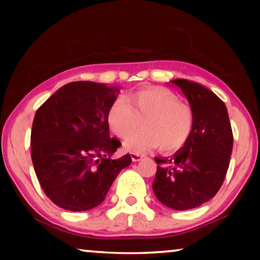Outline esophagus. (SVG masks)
I'll list each match as a JSON object with an SVG mask.
<instances>
[{"label":"esophagus","instance_id":"esophagus-1","mask_svg":"<svg viewBox=\"0 0 260 260\" xmlns=\"http://www.w3.org/2000/svg\"><path fill=\"white\" fill-rule=\"evenodd\" d=\"M144 156L143 155H141V154H131V159H133L134 162H138V161H141L142 158H143Z\"/></svg>","mask_w":260,"mask_h":260}]
</instances>
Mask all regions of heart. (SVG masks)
Listing matches in <instances>:
<instances>
[{"label":"heart","mask_w":260,"mask_h":260,"mask_svg":"<svg viewBox=\"0 0 260 260\" xmlns=\"http://www.w3.org/2000/svg\"><path fill=\"white\" fill-rule=\"evenodd\" d=\"M142 122L145 129L132 134ZM111 130L120 138L126 151L143 154L159 147L172 154L190 140L195 117L189 105L179 102L176 94L163 87H145L127 94L125 102L113 103L108 115Z\"/></svg>","instance_id":"heart-1"}]
</instances>
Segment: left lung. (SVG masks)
Returning a JSON list of instances; mask_svg holds the SVG:
<instances>
[{
	"instance_id": "8db88e82",
	"label": "left lung",
	"mask_w": 260,
	"mask_h": 260,
	"mask_svg": "<svg viewBox=\"0 0 260 260\" xmlns=\"http://www.w3.org/2000/svg\"><path fill=\"white\" fill-rule=\"evenodd\" d=\"M186 95L194 112L190 140L172 157L158 158L152 189L159 202L175 211H187L211 200L229 170L233 134L221 99L202 85L172 80Z\"/></svg>"
}]
</instances>
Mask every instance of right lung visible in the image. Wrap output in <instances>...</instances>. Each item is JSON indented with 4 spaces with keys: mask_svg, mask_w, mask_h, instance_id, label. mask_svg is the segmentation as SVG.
<instances>
[{
    "mask_svg": "<svg viewBox=\"0 0 260 260\" xmlns=\"http://www.w3.org/2000/svg\"><path fill=\"white\" fill-rule=\"evenodd\" d=\"M118 87L73 81L37 110L30 135L34 170L53 204L81 212L104 201L129 154L112 159L122 143L110 137L108 115Z\"/></svg>",
    "mask_w": 260,
    "mask_h": 260,
    "instance_id": "add662e5",
    "label": "right lung"
}]
</instances>
